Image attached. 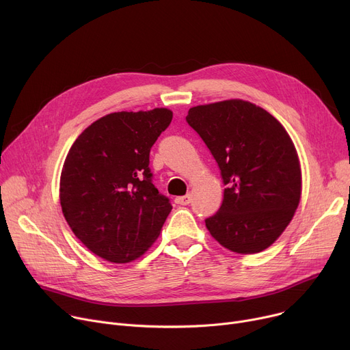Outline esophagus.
Segmentation results:
<instances>
[{"instance_id": "esophagus-1", "label": "esophagus", "mask_w": 350, "mask_h": 350, "mask_svg": "<svg viewBox=\"0 0 350 350\" xmlns=\"http://www.w3.org/2000/svg\"><path fill=\"white\" fill-rule=\"evenodd\" d=\"M174 201L180 205H189L191 202V196L187 194V196H183V197H177Z\"/></svg>"}]
</instances>
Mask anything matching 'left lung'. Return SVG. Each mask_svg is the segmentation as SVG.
<instances>
[{
    "label": "left lung",
    "mask_w": 350,
    "mask_h": 350,
    "mask_svg": "<svg viewBox=\"0 0 350 350\" xmlns=\"http://www.w3.org/2000/svg\"><path fill=\"white\" fill-rule=\"evenodd\" d=\"M187 124L214 156L225 185L218 213L205 219L224 247L250 254L283 234L299 204L294 144L273 115L242 100L190 108Z\"/></svg>",
    "instance_id": "obj_1"
}]
</instances>
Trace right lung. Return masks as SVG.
I'll return each instance as SVG.
<instances>
[{"instance_id": "1", "label": "right lung", "mask_w": 350, "mask_h": 350, "mask_svg": "<svg viewBox=\"0 0 350 350\" xmlns=\"http://www.w3.org/2000/svg\"><path fill=\"white\" fill-rule=\"evenodd\" d=\"M172 118L166 108L113 112L91 124L67 153L63 215L75 235L108 262L142 256L172 211L149 167L150 149Z\"/></svg>"}]
</instances>
